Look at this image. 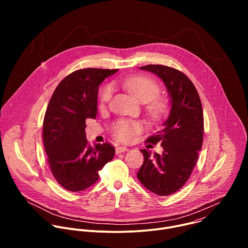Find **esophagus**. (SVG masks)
Wrapping results in <instances>:
<instances>
[{"label": "esophagus", "mask_w": 248, "mask_h": 248, "mask_svg": "<svg viewBox=\"0 0 248 248\" xmlns=\"http://www.w3.org/2000/svg\"><path fill=\"white\" fill-rule=\"evenodd\" d=\"M127 150H128V148L125 147V146H119V147L116 148V153H117V154H120V153L125 152V151H127Z\"/></svg>", "instance_id": "esophagus-1"}]
</instances>
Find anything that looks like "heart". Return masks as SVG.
I'll return each mask as SVG.
<instances>
[{"instance_id": "heart-1", "label": "heart", "mask_w": 248, "mask_h": 248, "mask_svg": "<svg viewBox=\"0 0 248 248\" xmlns=\"http://www.w3.org/2000/svg\"><path fill=\"white\" fill-rule=\"evenodd\" d=\"M121 84L139 102L147 103L146 111L152 120L161 119L168 110V102L166 99L157 97L160 93L159 84L152 78L144 76H135L124 78ZM113 93L110 84L106 85L100 94L101 102L107 103ZM141 124L138 122L120 120L113 126V132L117 139L121 141H129L139 130Z\"/></svg>"}]
</instances>
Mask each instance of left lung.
<instances>
[{
  "mask_svg": "<svg viewBox=\"0 0 248 248\" xmlns=\"http://www.w3.org/2000/svg\"><path fill=\"white\" fill-rule=\"evenodd\" d=\"M140 69L155 74L165 83L170 98V111L161 130L147 138L161 143L162 154L141 149L143 165L137 179L148 190L167 196L181 189L189 179L202 148L204 119L199 94L191 80L180 70L148 64Z\"/></svg>",
  "mask_w": 248,
  "mask_h": 248,
  "instance_id": "left-lung-1",
  "label": "left lung"
}]
</instances>
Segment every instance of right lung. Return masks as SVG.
I'll list each match as a JSON object with an SVG mask.
<instances>
[{
    "label": "right lung",
    "mask_w": 248,
    "mask_h": 248,
    "mask_svg": "<svg viewBox=\"0 0 248 248\" xmlns=\"http://www.w3.org/2000/svg\"><path fill=\"white\" fill-rule=\"evenodd\" d=\"M118 70H76L59 83L50 99L43 122L44 147L52 174L69 191L94 185L98 171L114 158L110 143L88 144L85 120L96 118L99 85Z\"/></svg>",
    "instance_id": "right-lung-1"
}]
</instances>
